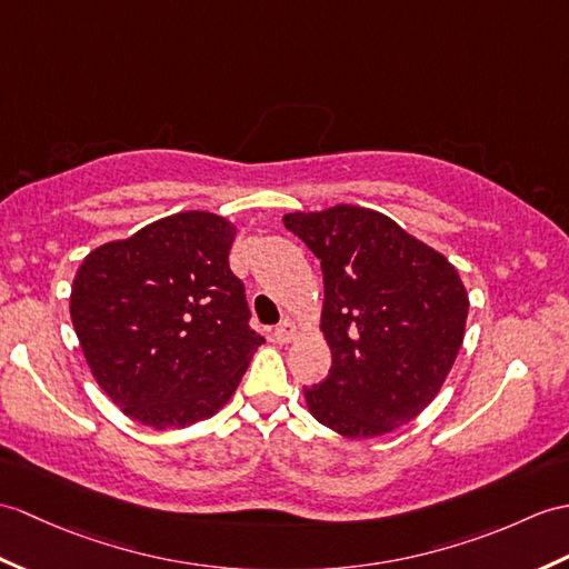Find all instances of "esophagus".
<instances>
[{
    "label": "esophagus",
    "instance_id": "1",
    "mask_svg": "<svg viewBox=\"0 0 569 569\" xmlns=\"http://www.w3.org/2000/svg\"><path fill=\"white\" fill-rule=\"evenodd\" d=\"M296 335H298V327H296L293 320H288V317L279 327L273 329V339L279 341V345H288L290 339H296Z\"/></svg>",
    "mask_w": 569,
    "mask_h": 569
}]
</instances>
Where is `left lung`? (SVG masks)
I'll return each instance as SVG.
<instances>
[{"label":"left lung","mask_w":569,"mask_h":569,"mask_svg":"<svg viewBox=\"0 0 569 569\" xmlns=\"http://www.w3.org/2000/svg\"><path fill=\"white\" fill-rule=\"evenodd\" d=\"M283 224L320 259V332L332 368L302 390L310 415L347 439H376L439 395L466 337L468 293L456 267L398 222L339 203Z\"/></svg>","instance_id":"obj_1"}]
</instances>
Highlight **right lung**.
<instances>
[{"label":"right lung","instance_id":"obj_1","mask_svg":"<svg viewBox=\"0 0 569 569\" xmlns=\"http://www.w3.org/2000/svg\"><path fill=\"white\" fill-rule=\"evenodd\" d=\"M237 228L183 210L106 242L79 263L74 332L99 388L152 429H183L228 405L263 337L230 271Z\"/></svg>","mask_w":569,"mask_h":569}]
</instances>
